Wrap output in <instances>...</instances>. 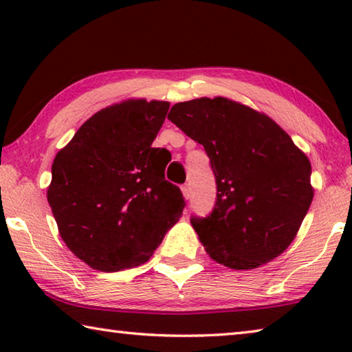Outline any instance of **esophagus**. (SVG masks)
Wrapping results in <instances>:
<instances>
[{
    "label": "esophagus",
    "instance_id": "1",
    "mask_svg": "<svg viewBox=\"0 0 352 352\" xmlns=\"http://www.w3.org/2000/svg\"><path fill=\"white\" fill-rule=\"evenodd\" d=\"M182 192H183V197L184 199H190V188H189V184H183L182 186Z\"/></svg>",
    "mask_w": 352,
    "mask_h": 352
}]
</instances>
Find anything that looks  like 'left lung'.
Instances as JSON below:
<instances>
[{
  "label": "left lung",
  "mask_w": 352,
  "mask_h": 352,
  "mask_svg": "<svg viewBox=\"0 0 352 352\" xmlns=\"http://www.w3.org/2000/svg\"><path fill=\"white\" fill-rule=\"evenodd\" d=\"M168 119L211 160L216 205L190 219L210 258L250 270L285 252L314 199L306 153L272 118L222 96L178 102Z\"/></svg>",
  "instance_id": "left-lung-1"
}]
</instances>
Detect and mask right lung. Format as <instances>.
I'll return each instance as SVG.
<instances>
[{
  "instance_id": "1",
  "label": "right lung",
  "mask_w": 352,
  "mask_h": 352,
  "mask_svg": "<svg viewBox=\"0 0 352 352\" xmlns=\"http://www.w3.org/2000/svg\"><path fill=\"white\" fill-rule=\"evenodd\" d=\"M168 110L164 100L110 105L56 155L47 201L63 242L94 270L144 264L182 217V190L164 178L169 160L152 147Z\"/></svg>"
}]
</instances>
